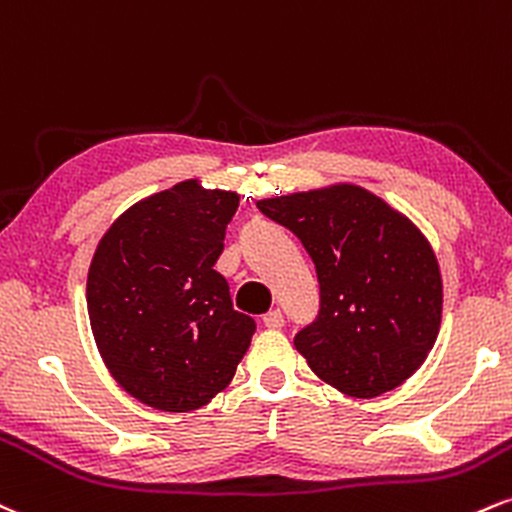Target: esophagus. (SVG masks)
Returning <instances> with one entry per match:
<instances>
[{"instance_id":"34e87169","label":"esophagus","mask_w":512,"mask_h":512,"mask_svg":"<svg viewBox=\"0 0 512 512\" xmlns=\"http://www.w3.org/2000/svg\"><path fill=\"white\" fill-rule=\"evenodd\" d=\"M263 326L266 328H282L285 326V316H282L280 309H270L266 316H263Z\"/></svg>"}]
</instances>
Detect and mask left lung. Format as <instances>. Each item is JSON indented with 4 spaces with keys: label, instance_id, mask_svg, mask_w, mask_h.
Wrapping results in <instances>:
<instances>
[{
    "label": "left lung",
    "instance_id": "obj_1",
    "mask_svg": "<svg viewBox=\"0 0 512 512\" xmlns=\"http://www.w3.org/2000/svg\"><path fill=\"white\" fill-rule=\"evenodd\" d=\"M258 208L316 266L318 316L294 335L311 371L354 398L407 381L441 328V273L424 234L352 184L268 198Z\"/></svg>",
    "mask_w": 512,
    "mask_h": 512
}]
</instances>
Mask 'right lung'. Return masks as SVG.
<instances>
[{
	"label": "right lung",
	"instance_id": "1",
	"mask_svg": "<svg viewBox=\"0 0 512 512\" xmlns=\"http://www.w3.org/2000/svg\"><path fill=\"white\" fill-rule=\"evenodd\" d=\"M232 191L196 182L146 198L107 230L88 270V316L114 381L143 405L189 412L218 395L256 321L234 311L215 270Z\"/></svg>",
	"mask_w": 512,
	"mask_h": 512
}]
</instances>
